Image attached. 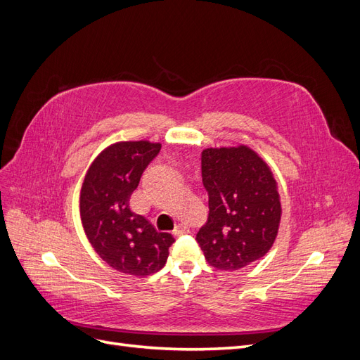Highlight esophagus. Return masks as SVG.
Wrapping results in <instances>:
<instances>
[{
	"mask_svg": "<svg viewBox=\"0 0 360 360\" xmlns=\"http://www.w3.org/2000/svg\"><path fill=\"white\" fill-rule=\"evenodd\" d=\"M188 233H189V228L184 224H179L176 228H174V236H183Z\"/></svg>",
	"mask_w": 360,
	"mask_h": 360,
	"instance_id": "obj_1",
	"label": "esophagus"
}]
</instances>
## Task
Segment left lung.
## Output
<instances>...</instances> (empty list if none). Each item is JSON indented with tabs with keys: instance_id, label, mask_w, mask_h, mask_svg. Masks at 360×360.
Here are the masks:
<instances>
[{
	"instance_id": "left-lung-1",
	"label": "left lung",
	"mask_w": 360,
	"mask_h": 360,
	"mask_svg": "<svg viewBox=\"0 0 360 360\" xmlns=\"http://www.w3.org/2000/svg\"><path fill=\"white\" fill-rule=\"evenodd\" d=\"M201 174L209 192V219L197 242L207 263L238 270L274 246L281 222L278 183L267 163L246 146L205 148Z\"/></svg>"
}]
</instances>
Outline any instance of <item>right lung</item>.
Here are the masks:
<instances>
[{
    "label": "right lung",
    "mask_w": 360,
    "mask_h": 360,
    "mask_svg": "<svg viewBox=\"0 0 360 360\" xmlns=\"http://www.w3.org/2000/svg\"><path fill=\"white\" fill-rule=\"evenodd\" d=\"M160 147L150 141H122L106 147L93 160L81 188L79 210L86 238L106 264L126 275L156 274L165 266L174 243L169 233H159L129 205Z\"/></svg>",
    "instance_id": "right-lung-1"
}]
</instances>
